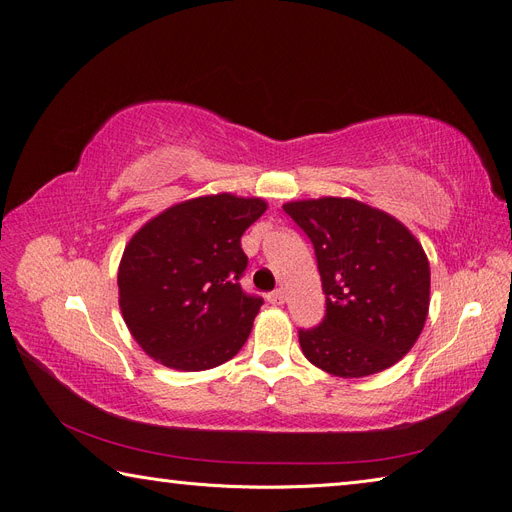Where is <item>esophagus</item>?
Here are the masks:
<instances>
[{
  "label": "esophagus",
  "instance_id": "1",
  "mask_svg": "<svg viewBox=\"0 0 512 512\" xmlns=\"http://www.w3.org/2000/svg\"><path fill=\"white\" fill-rule=\"evenodd\" d=\"M267 301L273 305H282L284 303V290H273L267 294Z\"/></svg>",
  "mask_w": 512,
  "mask_h": 512
}]
</instances>
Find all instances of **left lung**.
Instances as JSON below:
<instances>
[{
  "instance_id": "obj_1",
  "label": "left lung",
  "mask_w": 512,
  "mask_h": 512,
  "mask_svg": "<svg viewBox=\"0 0 512 512\" xmlns=\"http://www.w3.org/2000/svg\"><path fill=\"white\" fill-rule=\"evenodd\" d=\"M312 241L327 314L299 329L309 363L339 378L378 374L406 356L429 309V262L421 243L389 213L352 198L286 203Z\"/></svg>"
}]
</instances>
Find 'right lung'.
<instances>
[{
	"mask_svg": "<svg viewBox=\"0 0 512 512\" xmlns=\"http://www.w3.org/2000/svg\"><path fill=\"white\" fill-rule=\"evenodd\" d=\"M267 203L215 194L185 200L130 239L117 273L132 337L170 369L203 371L235 356L262 305L243 292L241 235Z\"/></svg>",
	"mask_w": 512,
	"mask_h": 512,
	"instance_id": "add662e5",
	"label": "right lung"
}]
</instances>
